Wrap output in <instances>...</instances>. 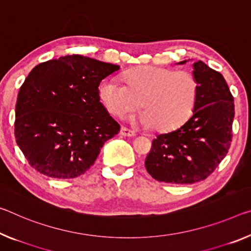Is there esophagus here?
<instances>
[{"label": "esophagus", "instance_id": "esophagus-1", "mask_svg": "<svg viewBox=\"0 0 251 251\" xmlns=\"http://www.w3.org/2000/svg\"><path fill=\"white\" fill-rule=\"evenodd\" d=\"M119 134L123 135V136H127V137H134L136 136V133L133 132V130H130L127 128V127H124L123 126L121 128V132H119Z\"/></svg>", "mask_w": 251, "mask_h": 251}]
</instances>
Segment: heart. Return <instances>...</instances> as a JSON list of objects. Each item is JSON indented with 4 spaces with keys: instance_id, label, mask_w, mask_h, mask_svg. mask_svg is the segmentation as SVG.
I'll use <instances>...</instances> for the list:
<instances>
[{
    "instance_id": "b5f03b06",
    "label": "heart",
    "mask_w": 251,
    "mask_h": 251,
    "mask_svg": "<svg viewBox=\"0 0 251 251\" xmlns=\"http://www.w3.org/2000/svg\"><path fill=\"white\" fill-rule=\"evenodd\" d=\"M123 79L125 85L109 79L99 90L107 110L115 117H123L140 104L143 110L138 122L164 132L182 125L193 113L199 81L190 71L140 66L127 70Z\"/></svg>"
}]
</instances>
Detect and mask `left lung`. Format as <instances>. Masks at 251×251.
Segmentation results:
<instances>
[{
	"label": "left lung",
	"instance_id": "obj_1",
	"mask_svg": "<svg viewBox=\"0 0 251 251\" xmlns=\"http://www.w3.org/2000/svg\"><path fill=\"white\" fill-rule=\"evenodd\" d=\"M193 68L199 81L193 115L177 129L158 135L146 156V171L160 182L192 184L205 180L231 144L234 104L228 83L204 62H194Z\"/></svg>",
	"mask_w": 251,
	"mask_h": 251
}]
</instances>
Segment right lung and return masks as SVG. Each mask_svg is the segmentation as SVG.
Wrapping results in <instances>:
<instances>
[{"mask_svg":"<svg viewBox=\"0 0 251 251\" xmlns=\"http://www.w3.org/2000/svg\"><path fill=\"white\" fill-rule=\"evenodd\" d=\"M119 66L80 54L39 63L15 105L14 136L43 176L74 178L87 172L102 145L121 130L99 97V83Z\"/></svg>","mask_w":251,"mask_h":251,"instance_id":"add662e5","label":"right lung"}]
</instances>
